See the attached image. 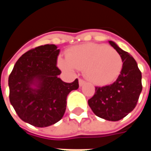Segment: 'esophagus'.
I'll return each instance as SVG.
<instances>
[{"label": "esophagus", "instance_id": "34e87169", "mask_svg": "<svg viewBox=\"0 0 151 151\" xmlns=\"http://www.w3.org/2000/svg\"><path fill=\"white\" fill-rule=\"evenodd\" d=\"M78 82H79V86H82L85 85L86 84L85 81H84V80H82V79H81V78L78 80Z\"/></svg>", "mask_w": 151, "mask_h": 151}]
</instances>
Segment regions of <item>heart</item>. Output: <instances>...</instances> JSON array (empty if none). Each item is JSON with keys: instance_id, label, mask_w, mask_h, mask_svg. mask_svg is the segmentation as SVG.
<instances>
[{"instance_id": "1", "label": "heart", "mask_w": 151, "mask_h": 151, "mask_svg": "<svg viewBox=\"0 0 151 151\" xmlns=\"http://www.w3.org/2000/svg\"><path fill=\"white\" fill-rule=\"evenodd\" d=\"M57 64L61 69L73 72L85 69V76L95 85L104 86L120 75L123 61L116 50L104 44L86 43L71 47L66 58L60 56Z\"/></svg>"}]
</instances>
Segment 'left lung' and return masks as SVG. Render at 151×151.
<instances>
[{"mask_svg": "<svg viewBox=\"0 0 151 151\" xmlns=\"http://www.w3.org/2000/svg\"><path fill=\"white\" fill-rule=\"evenodd\" d=\"M120 54L123 65L120 75L112 84L96 86L94 96L88 100L93 112L104 120L117 121L133 111L142 90V73L133 56L108 41Z\"/></svg>", "mask_w": 151, "mask_h": 151, "instance_id": "left-lung-1", "label": "left lung"}]
</instances>
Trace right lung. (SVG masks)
I'll use <instances>...</instances> for the list:
<instances>
[{
	"instance_id": "1",
	"label": "right lung",
	"mask_w": 151,
	"mask_h": 151,
	"mask_svg": "<svg viewBox=\"0 0 151 151\" xmlns=\"http://www.w3.org/2000/svg\"><path fill=\"white\" fill-rule=\"evenodd\" d=\"M60 49L45 44L29 50L18 60L9 77V101L20 119L35 127L58 122L65 114L67 96L78 89V80L71 83L58 78L56 66Z\"/></svg>"
}]
</instances>
